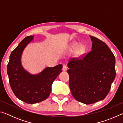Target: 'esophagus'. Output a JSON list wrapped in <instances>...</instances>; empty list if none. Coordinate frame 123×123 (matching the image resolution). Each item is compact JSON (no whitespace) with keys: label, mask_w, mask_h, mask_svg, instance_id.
<instances>
[{"label":"esophagus","mask_w":123,"mask_h":123,"mask_svg":"<svg viewBox=\"0 0 123 123\" xmlns=\"http://www.w3.org/2000/svg\"><path fill=\"white\" fill-rule=\"evenodd\" d=\"M68 69L67 66L66 64H63V68H62V69H63V71H67V70Z\"/></svg>","instance_id":"34e87169"}]
</instances>
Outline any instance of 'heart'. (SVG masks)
Listing matches in <instances>:
<instances>
[{
  "mask_svg": "<svg viewBox=\"0 0 123 123\" xmlns=\"http://www.w3.org/2000/svg\"><path fill=\"white\" fill-rule=\"evenodd\" d=\"M78 43H76V42H75L73 43V44L72 45V49H75L76 48L78 47ZM85 50V46L84 45H80L78 47V48H77L76 50V52L78 54H81Z\"/></svg>",
  "mask_w": 123,
  "mask_h": 123,
  "instance_id": "heart-1",
  "label": "heart"
}]
</instances>
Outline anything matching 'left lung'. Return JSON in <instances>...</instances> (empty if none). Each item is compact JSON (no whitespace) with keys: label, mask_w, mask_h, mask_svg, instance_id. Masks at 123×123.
<instances>
[{"label":"left lung","mask_w":123,"mask_h":123,"mask_svg":"<svg viewBox=\"0 0 123 123\" xmlns=\"http://www.w3.org/2000/svg\"><path fill=\"white\" fill-rule=\"evenodd\" d=\"M92 50L68 63L69 86L75 100L87 105L103 100L116 77L115 57L105 42L90 36Z\"/></svg>","instance_id":"left-lung-1"}]
</instances>
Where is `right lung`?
Segmentation results:
<instances>
[{
	"label": "right lung",
	"instance_id": "1",
	"mask_svg": "<svg viewBox=\"0 0 123 123\" xmlns=\"http://www.w3.org/2000/svg\"><path fill=\"white\" fill-rule=\"evenodd\" d=\"M33 36H27L11 52L7 64V73L10 87L14 95L27 104H35L47 99L51 91V85L62 72V64L47 67L35 75L29 74L22 67L20 57L26 45Z\"/></svg>",
	"mask_w": 123,
	"mask_h": 123
}]
</instances>
